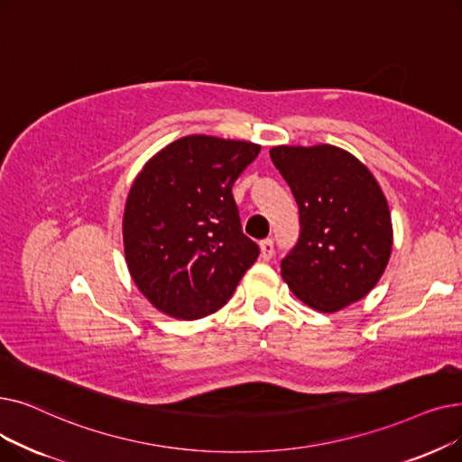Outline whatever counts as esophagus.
I'll return each instance as SVG.
<instances>
[{
	"label": "esophagus",
	"instance_id": "34e87169",
	"mask_svg": "<svg viewBox=\"0 0 462 462\" xmlns=\"http://www.w3.org/2000/svg\"><path fill=\"white\" fill-rule=\"evenodd\" d=\"M272 254H273V239L266 237L260 242V256H263L264 260H270Z\"/></svg>",
	"mask_w": 462,
	"mask_h": 462
}]
</instances>
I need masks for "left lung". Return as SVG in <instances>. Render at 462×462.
Here are the masks:
<instances>
[{
	"mask_svg": "<svg viewBox=\"0 0 462 462\" xmlns=\"http://www.w3.org/2000/svg\"><path fill=\"white\" fill-rule=\"evenodd\" d=\"M298 204L300 234L281 275L310 308L334 313L365 298L393 249L387 199L370 170L332 145L270 151Z\"/></svg>",
	"mask_w": 462,
	"mask_h": 462,
	"instance_id": "left-lung-1",
	"label": "left lung"
}]
</instances>
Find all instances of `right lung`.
<instances>
[{"instance_id":"add662e5","label":"right lung","mask_w":462,"mask_h":462,"mask_svg":"<svg viewBox=\"0 0 462 462\" xmlns=\"http://www.w3.org/2000/svg\"><path fill=\"white\" fill-rule=\"evenodd\" d=\"M260 145L187 135L154 154L125 209V253L134 283L175 319L223 308L258 258L232 194Z\"/></svg>"}]
</instances>
